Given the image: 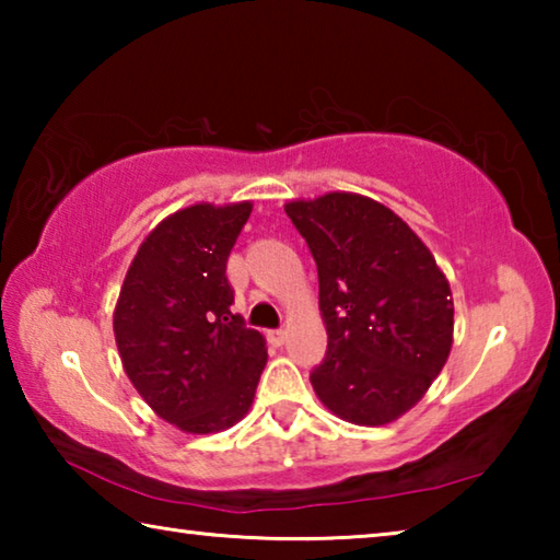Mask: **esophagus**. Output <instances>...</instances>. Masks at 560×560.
I'll use <instances>...</instances> for the list:
<instances>
[{
  "instance_id": "obj_1",
  "label": "esophagus",
  "mask_w": 560,
  "mask_h": 560,
  "mask_svg": "<svg viewBox=\"0 0 560 560\" xmlns=\"http://www.w3.org/2000/svg\"><path fill=\"white\" fill-rule=\"evenodd\" d=\"M269 340L273 346H283V340H287V330L283 328H273V330H269Z\"/></svg>"
}]
</instances>
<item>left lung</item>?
Masks as SVG:
<instances>
[{
    "instance_id": "8db88e82",
    "label": "left lung",
    "mask_w": 560,
    "mask_h": 560,
    "mask_svg": "<svg viewBox=\"0 0 560 560\" xmlns=\"http://www.w3.org/2000/svg\"><path fill=\"white\" fill-rule=\"evenodd\" d=\"M318 269L328 350L311 385L330 412L377 428L428 393L454 330L450 283L385 205L350 192L287 205Z\"/></svg>"
}]
</instances>
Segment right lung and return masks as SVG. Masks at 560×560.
I'll list each match as a JSON object with an SVG mask.
<instances>
[{
  "instance_id": "add662e5",
  "label": "right lung",
  "mask_w": 560,
  "mask_h": 560,
  "mask_svg": "<svg viewBox=\"0 0 560 560\" xmlns=\"http://www.w3.org/2000/svg\"><path fill=\"white\" fill-rule=\"evenodd\" d=\"M252 202L192 205L145 236L113 316L122 368L153 410L192 434L249 412L267 343L232 314L226 259Z\"/></svg>"
}]
</instances>
